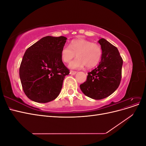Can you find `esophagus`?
<instances>
[{
  "mask_svg": "<svg viewBox=\"0 0 146 146\" xmlns=\"http://www.w3.org/2000/svg\"><path fill=\"white\" fill-rule=\"evenodd\" d=\"M77 73L76 71H74V70H70V75H75Z\"/></svg>",
  "mask_w": 146,
  "mask_h": 146,
  "instance_id": "esophagus-1",
  "label": "esophagus"
}]
</instances>
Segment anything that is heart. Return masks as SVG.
<instances>
[{
	"instance_id": "heart-1",
	"label": "heart",
	"mask_w": 146,
	"mask_h": 146,
	"mask_svg": "<svg viewBox=\"0 0 146 146\" xmlns=\"http://www.w3.org/2000/svg\"><path fill=\"white\" fill-rule=\"evenodd\" d=\"M77 58L69 64L71 69H80L86 66L88 68L94 67L99 63L102 54L100 46L84 39H74L69 46H64L61 51L62 60L69 63L76 56Z\"/></svg>"
}]
</instances>
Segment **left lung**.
<instances>
[{
	"mask_svg": "<svg viewBox=\"0 0 146 146\" xmlns=\"http://www.w3.org/2000/svg\"><path fill=\"white\" fill-rule=\"evenodd\" d=\"M102 54L98 68L88 72L86 81L80 85L83 93L100 100L113 94L120 85L123 60L117 48L104 38L99 40Z\"/></svg>",
	"mask_w": 146,
	"mask_h": 146,
	"instance_id": "obj_1",
	"label": "left lung"
}]
</instances>
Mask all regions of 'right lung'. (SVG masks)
Listing matches in <instances>:
<instances>
[{
    "label": "right lung",
    "mask_w": 146,
    "mask_h": 146,
    "mask_svg": "<svg viewBox=\"0 0 146 146\" xmlns=\"http://www.w3.org/2000/svg\"><path fill=\"white\" fill-rule=\"evenodd\" d=\"M66 39L47 36L26 50L19 77L24 93L30 100L47 103L58 96L65 76L69 74L61 56Z\"/></svg>",
    "instance_id": "right-lung-1"
}]
</instances>
